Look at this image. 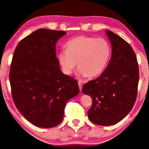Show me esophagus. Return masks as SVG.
Instances as JSON below:
<instances>
[{
	"label": "esophagus",
	"instance_id": "1",
	"mask_svg": "<svg viewBox=\"0 0 149 149\" xmlns=\"http://www.w3.org/2000/svg\"><path fill=\"white\" fill-rule=\"evenodd\" d=\"M78 85H79V90H80V91H81V89H82V87H83V84L81 83V82H78Z\"/></svg>",
	"mask_w": 149,
	"mask_h": 149
}]
</instances>
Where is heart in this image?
I'll list each match as a JSON object with an SVG mask.
<instances>
[{
	"label": "heart",
	"instance_id": "1",
	"mask_svg": "<svg viewBox=\"0 0 149 149\" xmlns=\"http://www.w3.org/2000/svg\"><path fill=\"white\" fill-rule=\"evenodd\" d=\"M57 58L63 71L71 75L77 65L82 77H96L104 72L111 55L109 42L103 38L79 36L66 43Z\"/></svg>",
	"mask_w": 149,
	"mask_h": 149
}]
</instances>
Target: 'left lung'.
I'll return each instance as SVG.
<instances>
[{
	"label": "left lung",
	"instance_id": "obj_1",
	"mask_svg": "<svg viewBox=\"0 0 149 149\" xmlns=\"http://www.w3.org/2000/svg\"><path fill=\"white\" fill-rule=\"evenodd\" d=\"M105 32L111 44V58L100 76L82 88L93 100L88 118L100 126L117 124L128 114L136 102L139 79L137 57L130 45L109 30Z\"/></svg>",
	"mask_w": 149,
	"mask_h": 149
}]
</instances>
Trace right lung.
Instances as JSON below:
<instances>
[{"label":"right lung","mask_w":149,"mask_h":149,"mask_svg":"<svg viewBox=\"0 0 149 149\" xmlns=\"http://www.w3.org/2000/svg\"><path fill=\"white\" fill-rule=\"evenodd\" d=\"M65 31L38 29L21 40L10 65L13 100L26 120L53 128L63 120L68 100L79 92L77 81L61 72L56 44Z\"/></svg>","instance_id":"add662e5"}]
</instances>
